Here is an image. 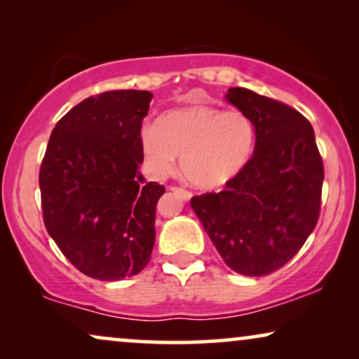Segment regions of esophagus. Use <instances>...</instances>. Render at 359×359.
Here are the masks:
<instances>
[{
  "instance_id": "1",
  "label": "esophagus",
  "mask_w": 359,
  "mask_h": 359,
  "mask_svg": "<svg viewBox=\"0 0 359 359\" xmlns=\"http://www.w3.org/2000/svg\"><path fill=\"white\" fill-rule=\"evenodd\" d=\"M171 191H173L175 194H178L183 201H189L191 198H193V193H189V191H186L183 188H171Z\"/></svg>"
}]
</instances>
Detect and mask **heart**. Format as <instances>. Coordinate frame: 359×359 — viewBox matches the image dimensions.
Wrapping results in <instances>:
<instances>
[{
  "label": "heart",
  "instance_id": "heart-1",
  "mask_svg": "<svg viewBox=\"0 0 359 359\" xmlns=\"http://www.w3.org/2000/svg\"><path fill=\"white\" fill-rule=\"evenodd\" d=\"M142 151L151 175L181 171L191 184L215 189L233 180L248 163L255 126L242 111L194 104L165 112L156 127L142 130Z\"/></svg>",
  "mask_w": 359,
  "mask_h": 359
}]
</instances>
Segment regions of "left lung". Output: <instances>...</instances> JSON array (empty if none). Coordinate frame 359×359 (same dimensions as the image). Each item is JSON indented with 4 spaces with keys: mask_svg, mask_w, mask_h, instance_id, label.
Segmentation results:
<instances>
[{
    "mask_svg": "<svg viewBox=\"0 0 359 359\" xmlns=\"http://www.w3.org/2000/svg\"><path fill=\"white\" fill-rule=\"evenodd\" d=\"M225 100L252 119L253 155L227 188L194 196L191 208L229 268L264 276L284 266L316 229L323 163L301 112L247 88H230Z\"/></svg>",
    "mask_w": 359,
    "mask_h": 359,
    "instance_id": "8db88e82",
    "label": "left lung"
}]
</instances>
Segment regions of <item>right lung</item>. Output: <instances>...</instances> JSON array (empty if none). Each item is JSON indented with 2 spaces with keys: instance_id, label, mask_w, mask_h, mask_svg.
Segmentation results:
<instances>
[{
  "instance_id": "right-lung-1",
  "label": "right lung",
  "mask_w": 359,
  "mask_h": 359,
  "mask_svg": "<svg viewBox=\"0 0 359 359\" xmlns=\"http://www.w3.org/2000/svg\"><path fill=\"white\" fill-rule=\"evenodd\" d=\"M151 97L139 90L86 97L48 139L39 173L43 224L68 262L93 279L135 276L154 250L165 188L139 171Z\"/></svg>"
}]
</instances>
